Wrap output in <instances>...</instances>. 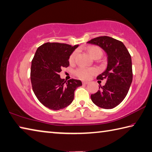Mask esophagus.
<instances>
[{
  "label": "esophagus",
  "mask_w": 152,
  "mask_h": 152,
  "mask_svg": "<svg viewBox=\"0 0 152 152\" xmlns=\"http://www.w3.org/2000/svg\"><path fill=\"white\" fill-rule=\"evenodd\" d=\"M82 84H83L84 85H86L88 84V82H86V81H83L82 82Z\"/></svg>",
  "instance_id": "1"
}]
</instances>
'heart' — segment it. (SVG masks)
<instances>
[{
	"label": "heart",
	"instance_id": "1",
	"mask_svg": "<svg viewBox=\"0 0 152 152\" xmlns=\"http://www.w3.org/2000/svg\"><path fill=\"white\" fill-rule=\"evenodd\" d=\"M87 50L90 56L94 59L100 58H101V56H102L103 54L102 49L100 47H98V46H89V47L87 48ZM77 56H78V51L76 50L73 52L70 55V58H69V61H70V62L73 63L75 61ZM96 72V70L93 68L80 67L78 69H76L75 71L76 75L78 76L79 78H80L82 80L90 79Z\"/></svg>",
	"mask_w": 152,
	"mask_h": 152
}]
</instances>
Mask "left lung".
I'll list each match as a JSON object with an SVG mask.
<instances>
[{
	"label": "left lung",
	"mask_w": 152,
	"mask_h": 152,
	"mask_svg": "<svg viewBox=\"0 0 152 152\" xmlns=\"http://www.w3.org/2000/svg\"><path fill=\"white\" fill-rule=\"evenodd\" d=\"M98 45L106 52V70L97 79L106 80L99 86L97 92L91 95V100L96 106L104 109L114 108L124 100L130 87L132 73V58L123 42L112 37H99L87 42Z\"/></svg>",
	"instance_id": "1"
}]
</instances>
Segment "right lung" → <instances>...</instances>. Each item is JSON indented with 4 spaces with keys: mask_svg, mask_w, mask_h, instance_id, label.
I'll return each mask as SVG.
<instances>
[{
    "mask_svg": "<svg viewBox=\"0 0 152 152\" xmlns=\"http://www.w3.org/2000/svg\"><path fill=\"white\" fill-rule=\"evenodd\" d=\"M78 45L46 42L38 48L30 69L33 92L44 106L53 110L63 109L74 100V91L82 86L78 80L66 81L60 78L63 68L69 66V58Z\"/></svg>",
    "mask_w": 152,
    "mask_h": 152,
    "instance_id": "right-lung-1",
    "label": "right lung"
}]
</instances>
